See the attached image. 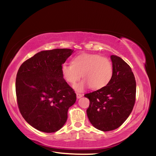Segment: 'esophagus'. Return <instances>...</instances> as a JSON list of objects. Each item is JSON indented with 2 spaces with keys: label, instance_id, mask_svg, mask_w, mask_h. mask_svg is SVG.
Segmentation results:
<instances>
[{
  "label": "esophagus",
  "instance_id": "1",
  "mask_svg": "<svg viewBox=\"0 0 156 156\" xmlns=\"http://www.w3.org/2000/svg\"><path fill=\"white\" fill-rule=\"evenodd\" d=\"M83 95L81 94H79V93H76V97H77V98H80L81 97H83Z\"/></svg>",
  "mask_w": 156,
  "mask_h": 156
}]
</instances>
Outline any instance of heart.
Wrapping results in <instances>:
<instances>
[{"instance_id": "1", "label": "heart", "mask_w": 156, "mask_h": 156, "mask_svg": "<svg viewBox=\"0 0 156 156\" xmlns=\"http://www.w3.org/2000/svg\"><path fill=\"white\" fill-rule=\"evenodd\" d=\"M61 72L65 80L71 84H76L82 76L83 80L74 87L76 91H82L89 86L93 89L105 87L112 80L113 69L107 58L84 53L73 58L72 64L64 63Z\"/></svg>"}]
</instances>
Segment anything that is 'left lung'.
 <instances>
[{"instance_id": "obj_1", "label": "left lung", "mask_w": 156, "mask_h": 156, "mask_svg": "<svg viewBox=\"0 0 156 156\" xmlns=\"http://www.w3.org/2000/svg\"><path fill=\"white\" fill-rule=\"evenodd\" d=\"M113 76L107 86L86 94L87 114L91 125L102 131H112L127 119L135 104L136 83L131 68L120 57L112 55Z\"/></svg>"}]
</instances>
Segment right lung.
Instances as JSON below:
<instances>
[{
  "mask_svg": "<svg viewBox=\"0 0 156 156\" xmlns=\"http://www.w3.org/2000/svg\"><path fill=\"white\" fill-rule=\"evenodd\" d=\"M73 50L55 49L37 53L20 65L16 94L21 115L37 130L54 133L65 125L76 95L63 78L61 67Z\"/></svg>",
  "mask_w": 156,
  "mask_h": 156,
  "instance_id": "1",
  "label": "right lung"
}]
</instances>
